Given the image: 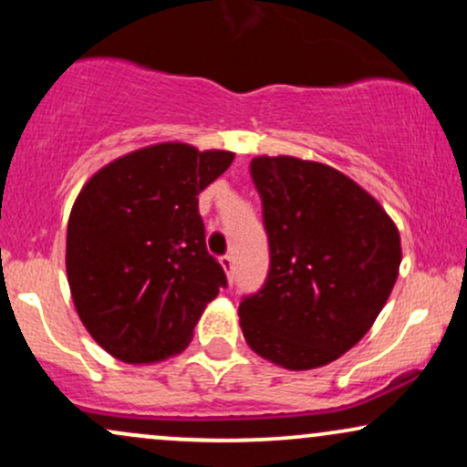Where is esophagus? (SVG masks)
<instances>
[{"instance_id":"esophagus-1","label":"esophagus","mask_w":467,"mask_h":467,"mask_svg":"<svg viewBox=\"0 0 467 467\" xmlns=\"http://www.w3.org/2000/svg\"><path fill=\"white\" fill-rule=\"evenodd\" d=\"M219 264H222V267H223V270H226V275H228V278H230V281H233V270H234V261H233V256H230V254H223L222 256V259H219Z\"/></svg>"}]
</instances>
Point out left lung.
Listing matches in <instances>:
<instances>
[{"label": "left lung", "instance_id": "left-lung-1", "mask_svg": "<svg viewBox=\"0 0 467 467\" xmlns=\"http://www.w3.org/2000/svg\"><path fill=\"white\" fill-rule=\"evenodd\" d=\"M250 173L264 203L270 272L239 305L244 337L289 371L323 367L360 342L389 301L400 233L367 191L327 164L261 155Z\"/></svg>", "mask_w": 467, "mask_h": 467}]
</instances>
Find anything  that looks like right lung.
Segmentation results:
<instances>
[{"mask_svg": "<svg viewBox=\"0 0 467 467\" xmlns=\"http://www.w3.org/2000/svg\"><path fill=\"white\" fill-rule=\"evenodd\" d=\"M233 158L153 144L103 166L78 192L66 245L72 301L85 329L118 360L180 353L203 307L228 285L206 250L197 195Z\"/></svg>", "mask_w": 467, "mask_h": 467, "instance_id": "add662e5", "label": "right lung"}]
</instances>
